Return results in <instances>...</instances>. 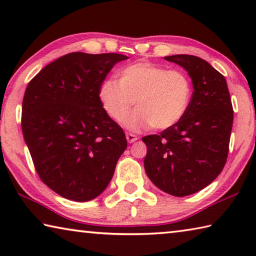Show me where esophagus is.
<instances>
[{"mask_svg": "<svg viewBox=\"0 0 256 256\" xmlns=\"http://www.w3.org/2000/svg\"><path fill=\"white\" fill-rule=\"evenodd\" d=\"M138 136L136 134H132V133H126V140L128 144H133V142H136L138 140Z\"/></svg>", "mask_w": 256, "mask_h": 256, "instance_id": "34e87169", "label": "esophagus"}]
</instances>
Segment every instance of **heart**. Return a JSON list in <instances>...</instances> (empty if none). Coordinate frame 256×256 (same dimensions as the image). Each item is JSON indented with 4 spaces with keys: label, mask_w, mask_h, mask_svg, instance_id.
Instances as JSON below:
<instances>
[{
    "label": "heart",
    "mask_w": 256,
    "mask_h": 256,
    "mask_svg": "<svg viewBox=\"0 0 256 256\" xmlns=\"http://www.w3.org/2000/svg\"><path fill=\"white\" fill-rule=\"evenodd\" d=\"M118 78L104 82L98 97L107 115L118 123L134 104L136 108L124 122L132 131L172 126L185 115L192 99V84L180 70L138 62L123 68Z\"/></svg>",
    "instance_id": "heart-1"
}]
</instances>
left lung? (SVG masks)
Listing matches in <instances>:
<instances>
[{"label":"left lung","mask_w":256,"mask_h":256,"mask_svg":"<svg viewBox=\"0 0 256 256\" xmlns=\"http://www.w3.org/2000/svg\"><path fill=\"white\" fill-rule=\"evenodd\" d=\"M192 79L185 115L159 134L142 138L144 170L150 180L174 196L194 194L211 184L227 162L234 110L224 76L193 55L164 56Z\"/></svg>","instance_id":"1"}]
</instances>
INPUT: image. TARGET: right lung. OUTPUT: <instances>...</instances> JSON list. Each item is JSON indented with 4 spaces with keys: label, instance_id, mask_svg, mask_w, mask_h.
Returning a JSON list of instances; mask_svg holds the SVG:
<instances>
[{
    "label": "right lung",
    "instance_id": "add662e5",
    "mask_svg": "<svg viewBox=\"0 0 256 256\" xmlns=\"http://www.w3.org/2000/svg\"><path fill=\"white\" fill-rule=\"evenodd\" d=\"M122 54L74 52L46 66L26 89L24 138L37 174L58 196L86 202L110 184L128 146L98 92Z\"/></svg>",
    "mask_w": 256,
    "mask_h": 256
}]
</instances>
